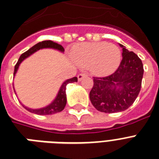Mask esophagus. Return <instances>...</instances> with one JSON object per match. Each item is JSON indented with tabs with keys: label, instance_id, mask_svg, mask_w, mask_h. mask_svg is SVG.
<instances>
[{
	"label": "esophagus",
	"instance_id": "obj_1",
	"mask_svg": "<svg viewBox=\"0 0 159 159\" xmlns=\"http://www.w3.org/2000/svg\"><path fill=\"white\" fill-rule=\"evenodd\" d=\"M85 76H87V75L85 74V73H80V74H79L78 75V80L79 81H80L81 80H82L83 78H84Z\"/></svg>",
	"mask_w": 159,
	"mask_h": 159
}]
</instances>
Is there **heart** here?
<instances>
[{
  "label": "heart",
  "instance_id": "b5f03b06",
  "mask_svg": "<svg viewBox=\"0 0 159 159\" xmlns=\"http://www.w3.org/2000/svg\"><path fill=\"white\" fill-rule=\"evenodd\" d=\"M70 57L78 66H88L92 74L104 76L116 71L122 55L120 49L113 43L93 42L75 45L71 49Z\"/></svg>",
  "mask_w": 159,
  "mask_h": 159
}]
</instances>
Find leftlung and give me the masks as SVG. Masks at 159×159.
I'll return each mask as SVG.
<instances>
[{
    "label": "left lung",
    "mask_w": 159,
    "mask_h": 159,
    "mask_svg": "<svg viewBox=\"0 0 159 159\" xmlns=\"http://www.w3.org/2000/svg\"><path fill=\"white\" fill-rule=\"evenodd\" d=\"M122 60L113 74L94 77L89 93L93 106L100 112L112 113L125 111L135 101L140 93L143 64L139 57L121 44Z\"/></svg>",
    "instance_id": "left-lung-1"
}]
</instances>
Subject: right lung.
<instances>
[{
	"label": "right lung",
	"mask_w": 159,
	"mask_h": 159,
	"mask_svg": "<svg viewBox=\"0 0 159 159\" xmlns=\"http://www.w3.org/2000/svg\"><path fill=\"white\" fill-rule=\"evenodd\" d=\"M43 48L55 49V50H58V51H61V52H63V51H64V48H63L61 45L58 44V43H54L53 41H43V42H41V43H37V44L34 45V47H31L30 49H29L28 51H25V53H23L22 55L20 56L18 61H17V64L15 65L13 75L15 76V75L17 73L19 66H20L21 63L24 60V59H25L26 58L30 56L32 54H34V53L38 51L39 50H40V49ZM77 80H78L77 77H74V78L69 79V80H66V81H64V82L63 83V84L61 85L60 89H59V93L57 94L55 100H53L51 104H48L47 106L44 107V108L33 109V108H28V107H25V105H23V104L22 106L24 107L26 110L29 111V112H33V113H35V114L38 115H51L54 114V113H56V112H61V111L63 110V108H65L66 104V86L68 84H70V83L77 82Z\"/></svg>",
	"instance_id": "obj_1"
}]
</instances>
